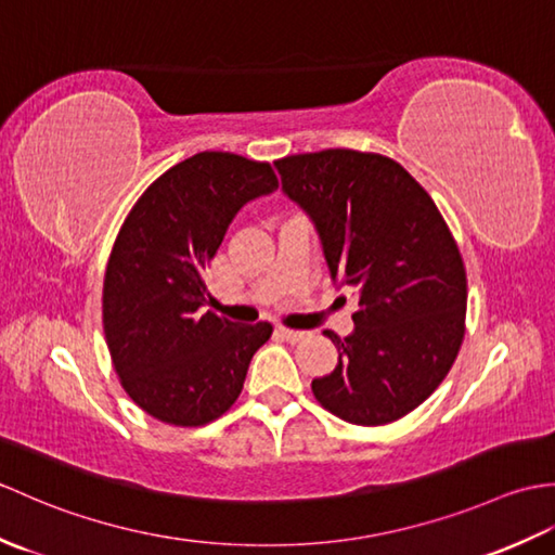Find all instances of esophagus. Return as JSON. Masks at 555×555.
I'll return each mask as SVG.
<instances>
[{
    "label": "esophagus",
    "mask_w": 555,
    "mask_h": 555,
    "mask_svg": "<svg viewBox=\"0 0 555 555\" xmlns=\"http://www.w3.org/2000/svg\"><path fill=\"white\" fill-rule=\"evenodd\" d=\"M279 334L284 336L288 344H300V340L308 338V332H298V328H288V326H279Z\"/></svg>",
    "instance_id": "1"
}]
</instances>
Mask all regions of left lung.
<instances>
[{
  "mask_svg": "<svg viewBox=\"0 0 555 555\" xmlns=\"http://www.w3.org/2000/svg\"><path fill=\"white\" fill-rule=\"evenodd\" d=\"M274 167L314 221L332 279L358 296L356 332H324L338 364L312 382L314 398L360 427L405 417L463 346L467 276L451 229L429 193L376 152H305Z\"/></svg>",
  "mask_w": 555,
  "mask_h": 555,
  "instance_id": "8db88e82",
  "label": "left lung"
}]
</instances>
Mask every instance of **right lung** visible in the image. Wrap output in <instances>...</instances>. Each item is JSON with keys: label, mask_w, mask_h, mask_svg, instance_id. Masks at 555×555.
I'll use <instances>...</instances> for the list:
<instances>
[{"label": "right lung", "mask_w": 555, "mask_h": 555, "mask_svg": "<svg viewBox=\"0 0 555 555\" xmlns=\"http://www.w3.org/2000/svg\"><path fill=\"white\" fill-rule=\"evenodd\" d=\"M279 188L267 162L197 152L164 171L128 211L102 288L112 364L133 403L159 422L203 427L243 391L274 326L199 312L207 267L238 209Z\"/></svg>", "instance_id": "right-lung-1"}]
</instances>
